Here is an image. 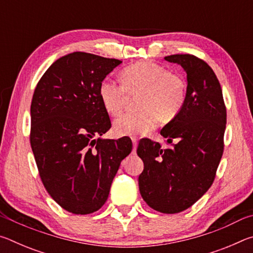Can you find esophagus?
Instances as JSON below:
<instances>
[{
  "mask_svg": "<svg viewBox=\"0 0 253 253\" xmlns=\"http://www.w3.org/2000/svg\"><path fill=\"white\" fill-rule=\"evenodd\" d=\"M131 140H132V153L136 154V148H137V143H138V140H137L136 137H131Z\"/></svg>",
  "mask_w": 253,
  "mask_h": 253,
  "instance_id": "esophagus-1",
  "label": "esophagus"
}]
</instances>
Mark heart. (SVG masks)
I'll return each mask as SVG.
<instances>
[{"label": "heart", "instance_id": "1", "mask_svg": "<svg viewBox=\"0 0 253 253\" xmlns=\"http://www.w3.org/2000/svg\"><path fill=\"white\" fill-rule=\"evenodd\" d=\"M121 81L104 79L99 97L107 113L116 116L124 109L127 92H142L137 113L123 114L114 122L117 136L145 135L162 121L176 118L185 106L186 83L181 76L154 62H136L123 69Z\"/></svg>", "mask_w": 253, "mask_h": 253}]
</instances>
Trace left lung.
I'll return each mask as SVG.
<instances>
[{
	"label": "left lung",
	"instance_id": "1",
	"mask_svg": "<svg viewBox=\"0 0 253 253\" xmlns=\"http://www.w3.org/2000/svg\"><path fill=\"white\" fill-rule=\"evenodd\" d=\"M166 61L181 65L187 75V98L178 116L163 127L169 147L139 140L144 162L139 191L155 211L174 214L192 207L215 178L224 148L226 108L221 84L204 60L172 54Z\"/></svg>",
	"mask_w": 253,
	"mask_h": 253
}]
</instances>
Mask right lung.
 I'll use <instances>...</instances> for the list:
<instances>
[{"instance_id": "1", "label": "right lung", "mask_w": 253, "mask_h": 253, "mask_svg": "<svg viewBox=\"0 0 253 253\" xmlns=\"http://www.w3.org/2000/svg\"><path fill=\"white\" fill-rule=\"evenodd\" d=\"M121 63L85 52L67 54L49 67L34 89L30 143L45 190L68 212L98 211L132 149L124 137L96 138L111 127L99 85Z\"/></svg>"}]
</instances>
